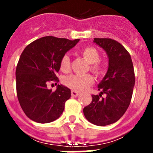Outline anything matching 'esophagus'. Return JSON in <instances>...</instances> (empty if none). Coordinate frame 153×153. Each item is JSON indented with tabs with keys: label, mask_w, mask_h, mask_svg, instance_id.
I'll return each instance as SVG.
<instances>
[{
	"label": "esophagus",
	"mask_w": 153,
	"mask_h": 153,
	"mask_svg": "<svg viewBox=\"0 0 153 153\" xmlns=\"http://www.w3.org/2000/svg\"><path fill=\"white\" fill-rule=\"evenodd\" d=\"M79 93H78V92L75 91V90H72V91H71V95H72V97H78V96H79Z\"/></svg>",
	"instance_id": "1"
}]
</instances>
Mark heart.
I'll return each instance as SVG.
<instances>
[{"label":"heart","instance_id":"heart-1","mask_svg":"<svg viewBox=\"0 0 153 153\" xmlns=\"http://www.w3.org/2000/svg\"><path fill=\"white\" fill-rule=\"evenodd\" d=\"M79 54L90 63V70L97 76L104 74L106 64L100 60V53L94 47L88 46L79 51ZM60 70L67 72L70 69V59L69 55L65 54L62 56L60 62ZM94 82L93 77L90 74H71L65 76L63 79V84L75 91H83L91 86Z\"/></svg>","mask_w":153,"mask_h":153}]
</instances>
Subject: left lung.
I'll return each mask as SVG.
<instances>
[{
	"mask_svg": "<svg viewBox=\"0 0 153 153\" xmlns=\"http://www.w3.org/2000/svg\"><path fill=\"white\" fill-rule=\"evenodd\" d=\"M93 42L106 51L109 57L107 73L98 85L99 95H92V102L83 109L89 122L97 126L109 125L123 116L130 104L135 85L131 56L125 47L110 38H94ZM105 93L106 97H102Z\"/></svg>",
	"mask_w": 153,
	"mask_h": 153,
	"instance_id": "left-lung-1",
	"label": "left lung"
}]
</instances>
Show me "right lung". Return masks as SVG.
<instances>
[{
  "instance_id": "obj_1",
  "label": "right lung",
  "mask_w": 153,
  "mask_h": 153,
  "mask_svg": "<svg viewBox=\"0 0 153 153\" xmlns=\"http://www.w3.org/2000/svg\"><path fill=\"white\" fill-rule=\"evenodd\" d=\"M47 36L28 44L21 53L16 68L18 101L28 118L47 123L60 117L70 90L58 85L55 91L47 89L48 82H58L60 59L79 42Z\"/></svg>"
}]
</instances>
